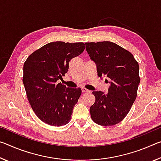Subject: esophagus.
<instances>
[{
  "mask_svg": "<svg viewBox=\"0 0 161 161\" xmlns=\"http://www.w3.org/2000/svg\"><path fill=\"white\" fill-rule=\"evenodd\" d=\"M81 92H84H84H89L90 91L88 90V89H86V88H84V87H82V88H81Z\"/></svg>",
  "mask_w": 161,
  "mask_h": 161,
  "instance_id": "esophagus-1",
  "label": "esophagus"
}]
</instances>
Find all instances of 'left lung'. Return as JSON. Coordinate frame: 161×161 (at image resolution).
Returning a JSON list of instances; mask_svg holds the SVG:
<instances>
[{"label": "left lung", "mask_w": 161, "mask_h": 161, "mask_svg": "<svg viewBox=\"0 0 161 161\" xmlns=\"http://www.w3.org/2000/svg\"><path fill=\"white\" fill-rule=\"evenodd\" d=\"M86 50L97 66L98 77L109 83L108 94L94 91L95 102L89 111L101 126H113L129 112L137 96L139 66L129 51L109 41L86 42Z\"/></svg>", "instance_id": "left-lung-1"}]
</instances>
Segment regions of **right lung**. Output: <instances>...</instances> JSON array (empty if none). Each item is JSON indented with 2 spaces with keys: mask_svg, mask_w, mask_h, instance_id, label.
<instances>
[{
  "mask_svg": "<svg viewBox=\"0 0 161 161\" xmlns=\"http://www.w3.org/2000/svg\"><path fill=\"white\" fill-rule=\"evenodd\" d=\"M85 49L83 42L57 41L46 44L30 55L23 65V82L35 114L44 123L62 126L69 123L81 94L80 88L61 83L69 62Z\"/></svg>",
  "mask_w": 161,
  "mask_h": 161,
  "instance_id": "obj_1",
  "label": "right lung"
}]
</instances>
